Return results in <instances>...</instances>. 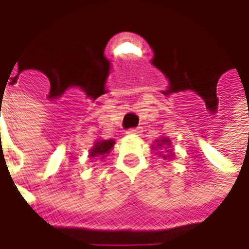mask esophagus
Masks as SVG:
<instances>
[{"label": "esophagus", "mask_w": 249, "mask_h": 249, "mask_svg": "<svg viewBox=\"0 0 249 249\" xmlns=\"http://www.w3.org/2000/svg\"><path fill=\"white\" fill-rule=\"evenodd\" d=\"M142 130H141V128L139 126V128H130V129L126 130V133L128 135H139V133H141Z\"/></svg>", "instance_id": "34e87169"}]
</instances>
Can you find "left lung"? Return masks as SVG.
Masks as SVG:
<instances>
[{"label":"left lung","mask_w":249,"mask_h":249,"mask_svg":"<svg viewBox=\"0 0 249 249\" xmlns=\"http://www.w3.org/2000/svg\"><path fill=\"white\" fill-rule=\"evenodd\" d=\"M162 144H167V145H169V144H171V141H169V140H168V139H165V137H164V139H162V140H161V142H160L159 145L161 146ZM168 152H169V155H164V156H162V157H164V159H167V157H168V159H169V157H172V156H173L172 151H168Z\"/></svg>","instance_id":"obj_1"}]
</instances>
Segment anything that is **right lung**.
Returning a JSON list of instances; mask_svg holds the SVG:
<instances>
[{"label": "right lung", "instance_id": "1", "mask_svg": "<svg viewBox=\"0 0 249 249\" xmlns=\"http://www.w3.org/2000/svg\"><path fill=\"white\" fill-rule=\"evenodd\" d=\"M114 141L113 140H103V141H97L94 146L90 149V157H104L107 156L109 153V151L113 148Z\"/></svg>", "mask_w": 249, "mask_h": 249}]
</instances>
